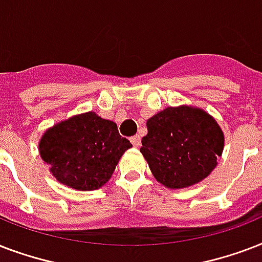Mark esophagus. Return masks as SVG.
Segmentation results:
<instances>
[{"label": "esophagus", "mask_w": 262, "mask_h": 262, "mask_svg": "<svg viewBox=\"0 0 262 262\" xmlns=\"http://www.w3.org/2000/svg\"><path fill=\"white\" fill-rule=\"evenodd\" d=\"M131 143H133L135 147H139V146H141V137H139V135H135V137L131 138Z\"/></svg>", "instance_id": "34e87169"}]
</instances>
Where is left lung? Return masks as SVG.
Segmentation results:
<instances>
[{
	"label": "left lung",
	"instance_id": "obj_1",
	"mask_svg": "<svg viewBox=\"0 0 262 262\" xmlns=\"http://www.w3.org/2000/svg\"><path fill=\"white\" fill-rule=\"evenodd\" d=\"M224 135L201 109L167 108L147 120L141 153L160 183L183 188L205 179L222 156Z\"/></svg>",
	"mask_w": 262,
	"mask_h": 262
}]
</instances>
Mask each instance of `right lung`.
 I'll return each mask as SVG.
<instances>
[{"label": "right lung", "instance_id": "right-lung-1", "mask_svg": "<svg viewBox=\"0 0 262 262\" xmlns=\"http://www.w3.org/2000/svg\"><path fill=\"white\" fill-rule=\"evenodd\" d=\"M131 146L121 138L116 123L89 112L46 131L39 153L60 183L75 190H97L111 179Z\"/></svg>", "mask_w": 262, "mask_h": 262}]
</instances>
